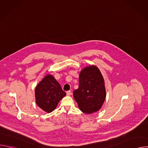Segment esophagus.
<instances>
[{"label": "esophagus", "mask_w": 148, "mask_h": 148, "mask_svg": "<svg viewBox=\"0 0 148 148\" xmlns=\"http://www.w3.org/2000/svg\"><path fill=\"white\" fill-rule=\"evenodd\" d=\"M66 93H67V95H70L71 94V91H68L66 92Z\"/></svg>", "instance_id": "esophagus-1"}]
</instances>
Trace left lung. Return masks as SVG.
Segmentation results:
<instances>
[{
  "label": "left lung",
  "mask_w": 148,
  "mask_h": 148,
  "mask_svg": "<svg viewBox=\"0 0 148 148\" xmlns=\"http://www.w3.org/2000/svg\"><path fill=\"white\" fill-rule=\"evenodd\" d=\"M73 96L79 110L92 114L100 110L106 97L105 82L99 69L90 66L83 69L79 75V87Z\"/></svg>",
  "instance_id": "left-lung-1"
}]
</instances>
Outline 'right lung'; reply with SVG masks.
<instances>
[{"label":"right lung","instance_id":"obj_1","mask_svg":"<svg viewBox=\"0 0 148 148\" xmlns=\"http://www.w3.org/2000/svg\"><path fill=\"white\" fill-rule=\"evenodd\" d=\"M60 84L52 75H46L35 89L36 102L44 111L50 113L54 111L59 101L66 96Z\"/></svg>","mask_w":148,"mask_h":148}]
</instances>
